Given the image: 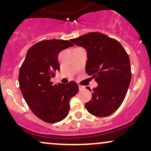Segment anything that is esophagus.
<instances>
[{
	"instance_id": "1",
	"label": "esophagus",
	"mask_w": 151,
	"mask_h": 151,
	"mask_svg": "<svg viewBox=\"0 0 151 151\" xmlns=\"http://www.w3.org/2000/svg\"><path fill=\"white\" fill-rule=\"evenodd\" d=\"M79 90H80V91H82V90H84V89H85V87H84V86H81V85H79Z\"/></svg>"
}]
</instances>
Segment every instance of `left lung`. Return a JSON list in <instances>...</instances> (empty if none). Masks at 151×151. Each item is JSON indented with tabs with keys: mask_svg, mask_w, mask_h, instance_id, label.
I'll return each mask as SVG.
<instances>
[{
	"mask_svg": "<svg viewBox=\"0 0 151 151\" xmlns=\"http://www.w3.org/2000/svg\"><path fill=\"white\" fill-rule=\"evenodd\" d=\"M70 40L86 50V72L98 83L93 89L92 99L85 104L86 109L96 116H110L120 107L129 89V55L119 41L100 32H89Z\"/></svg>",
	"mask_w": 151,
	"mask_h": 151,
	"instance_id": "left-lung-1",
	"label": "left lung"
}]
</instances>
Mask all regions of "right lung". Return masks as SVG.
Returning <instances> with one entry per match:
<instances>
[{"instance_id": "obj_1", "label": "right lung", "mask_w": 151, "mask_h": 151, "mask_svg": "<svg viewBox=\"0 0 151 151\" xmlns=\"http://www.w3.org/2000/svg\"><path fill=\"white\" fill-rule=\"evenodd\" d=\"M68 40H45L27 50L19 72L20 91L32 113L41 120L55 124L63 120L70 111V100L79 91L75 81L53 84L50 81L60 70L58 55L73 46Z\"/></svg>"}]
</instances>
